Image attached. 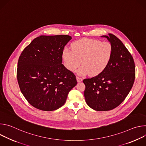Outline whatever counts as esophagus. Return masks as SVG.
<instances>
[{
  "instance_id": "esophagus-1",
  "label": "esophagus",
  "mask_w": 146,
  "mask_h": 146,
  "mask_svg": "<svg viewBox=\"0 0 146 146\" xmlns=\"http://www.w3.org/2000/svg\"><path fill=\"white\" fill-rule=\"evenodd\" d=\"M76 79H77V81L78 82H80L82 81V78H81L80 77H76Z\"/></svg>"
}]
</instances>
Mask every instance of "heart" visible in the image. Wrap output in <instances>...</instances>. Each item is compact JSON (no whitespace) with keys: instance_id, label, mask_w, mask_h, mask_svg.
Instances as JSON below:
<instances>
[{"instance_id":"heart-1","label":"heart","mask_w":146,"mask_h":146,"mask_svg":"<svg viewBox=\"0 0 146 146\" xmlns=\"http://www.w3.org/2000/svg\"><path fill=\"white\" fill-rule=\"evenodd\" d=\"M71 49L65 48L62 51V59L65 67L74 72L80 66L81 75L90 74L96 76L101 74L109 65L113 48L109 41L84 38L73 41Z\"/></svg>"}]
</instances>
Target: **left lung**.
<instances>
[{
	"label": "left lung",
	"mask_w": 146,
	"mask_h": 146,
	"mask_svg": "<svg viewBox=\"0 0 146 146\" xmlns=\"http://www.w3.org/2000/svg\"><path fill=\"white\" fill-rule=\"evenodd\" d=\"M106 37L113 52L106 69L101 74L83 80L87 105L96 111H109L118 106L129 93L135 78V62L122 41L109 33Z\"/></svg>",
	"instance_id": "left-lung-1"
}]
</instances>
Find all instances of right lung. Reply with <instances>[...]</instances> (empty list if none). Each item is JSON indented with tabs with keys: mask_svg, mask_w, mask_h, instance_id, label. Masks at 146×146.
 <instances>
[{
	"mask_svg": "<svg viewBox=\"0 0 146 146\" xmlns=\"http://www.w3.org/2000/svg\"><path fill=\"white\" fill-rule=\"evenodd\" d=\"M71 39L69 35L40 36L19 56V87L34 108L43 111L59 109L76 86V76L62 64V51Z\"/></svg>",
	"mask_w": 146,
	"mask_h": 146,
	"instance_id": "obj_1",
	"label": "right lung"
}]
</instances>
